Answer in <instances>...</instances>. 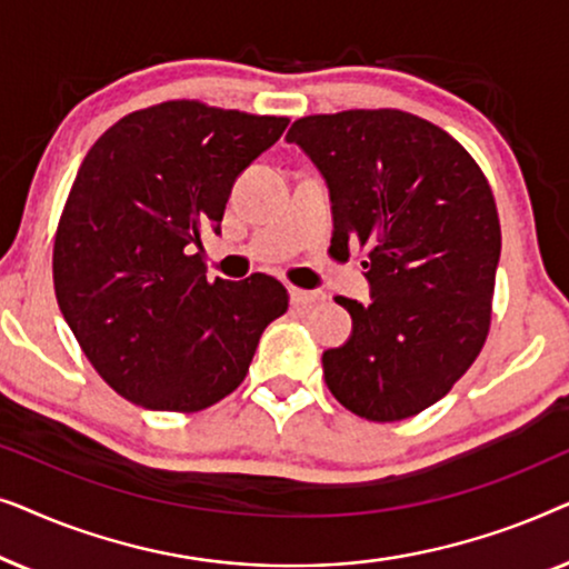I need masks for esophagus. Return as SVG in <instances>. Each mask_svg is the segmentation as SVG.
Listing matches in <instances>:
<instances>
[{"label":"esophagus","mask_w":569,"mask_h":569,"mask_svg":"<svg viewBox=\"0 0 569 569\" xmlns=\"http://www.w3.org/2000/svg\"><path fill=\"white\" fill-rule=\"evenodd\" d=\"M321 292H310V290H300V287H292L290 290V300L295 306H313V302L321 300Z\"/></svg>","instance_id":"34e87169"}]
</instances>
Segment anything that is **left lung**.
<instances>
[{"mask_svg": "<svg viewBox=\"0 0 569 569\" xmlns=\"http://www.w3.org/2000/svg\"><path fill=\"white\" fill-rule=\"evenodd\" d=\"M329 186L331 251L360 246L370 302L337 298L352 337L323 352L341 407L399 422L446 396L492 321L500 217L477 160L415 113L341 111L287 131Z\"/></svg>", "mask_w": 569, "mask_h": 569, "instance_id": "8db88e82", "label": "left lung"}]
</instances>
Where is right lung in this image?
Masks as SVG:
<instances>
[{"label":"right lung","instance_id":"add662e5","mask_svg":"<svg viewBox=\"0 0 569 569\" xmlns=\"http://www.w3.org/2000/svg\"><path fill=\"white\" fill-rule=\"evenodd\" d=\"M290 119L168 100L116 121L90 152L53 240V290L98 376L154 411H201L243 383L290 295L274 277L207 279L236 178Z\"/></svg>","mask_w":569,"mask_h":569}]
</instances>
